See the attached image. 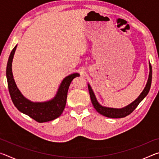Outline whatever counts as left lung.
<instances>
[{
    "mask_svg": "<svg viewBox=\"0 0 159 159\" xmlns=\"http://www.w3.org/2000/svg\"><path fill=\"white\" fill-rule=\"evenodd\" d=\"M152 66L149 63V78H148V80L147 83V85L145 86L144 89L142 91V93L139 95V96L135 100L132 102L129 105L126 106L121 109H116V108H109V107H106L102 106L101 104H99V102L95 98V94H94L93 91L91 88L90 85L88 84V90H89V93L91 99V102H92L94 108L96 109V111L99 114L104 116L108 118H123L127 116L128 115L130 114L134 109L137 108L138 104L143 100V99L149 93L151 84H152Z\"/></svg>",
    "mask_w": 159,
    "mask_h": 159,
    "instance_id": "left-lung-1",
    "label": "left lung"
}]
</instances>
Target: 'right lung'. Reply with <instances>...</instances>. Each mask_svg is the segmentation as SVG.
<instances>
[{
    "instance_id": "obj_1",
    "label": "right lung",
    "mask_w": 159,
    "mask_h": 159,
    "mask_svg": "<svg viewBox=\"0 0 159 159\" xmlns=\"http://www.w3.org/2000/svg\"><path fill=\"white\" fill-rule=\"evenodd\" d=\"M17 45L13 48L7 64L6 76L10 97L15 106L19 111L28 115L39 123L48 122L60 116L66 106L67 93L74 78L79 76L78 73L69 75L61 83L55 98L44 102H33L23 96L17 88L13 79L12 62Z\"/></svg>"
}]
</instances>
